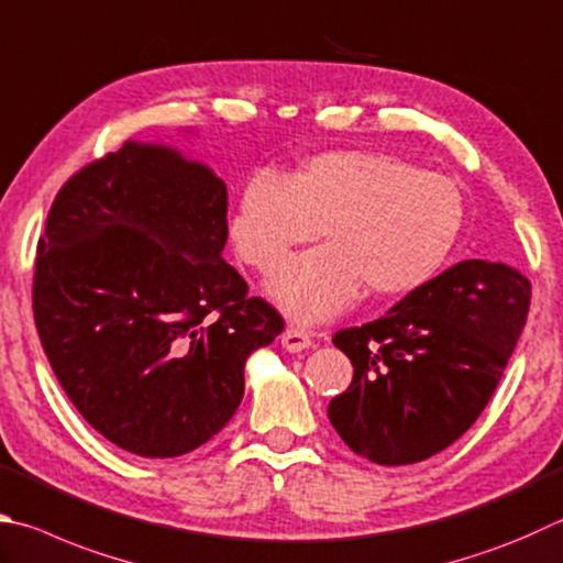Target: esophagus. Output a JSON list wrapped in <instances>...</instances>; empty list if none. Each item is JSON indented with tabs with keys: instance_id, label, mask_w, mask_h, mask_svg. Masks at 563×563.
Returning a JSON list of instances; mask_svg holds the SVG:
<instances>
[{
	"instance_id": "1",
	"label": "esophagus",
	"mask_w": 563,
	"mask_h": 563,
	"mask_svg": "<svg viewBox=\"0 0 563 563\" xmlns=\"http://www.w3.org/2000/svg\"><path fill=\"white\" fill-rule=\"evenodd\" d=\"M312 332L308 330H300V327H288V330L283 332V346L288 352H302V350H310L312 346Z\"/></svg>"
}]
</instances>
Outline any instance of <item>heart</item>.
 <instances>
[{"mask_svg": "<svg viewBox=\"0 0 563 563\" xmlns=\"http://www.w3.org/2000/svg\"><path fill=\"white\" fill-rule=\"evenodd\" d=\"M465 223L453 179L384 152H324L295 177L263 169L231 219L239 258L273 273L322 229L330 243L292 258L271 283L273 298L305 322L327 320L362 292L408 295L451 258Z\"/></svg>", "mask_w": 563, "mask_h": 563, "instance_id": "obj_1", "label": "heart"}]
</instances>
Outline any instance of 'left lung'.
Masks as SVG:
<instances>
[{
  "label": "left lung",
  "instance_id": "8db88e82",
  "mask_svg": "<svg viewBox=\"0 0 563 563\" xmlns=\"http://www.w3.org/2000/svg\"><path fill=\"white\" fill-rule=\"evenodd\" d=\"M531 283L505 263L460 261L374 322L334 332L354 379L327 408L356 455L421 463L463 435L503 379Z\"/></svg>",
  "mask_w": 563,
  "mask_h": 563
}]
</instances>
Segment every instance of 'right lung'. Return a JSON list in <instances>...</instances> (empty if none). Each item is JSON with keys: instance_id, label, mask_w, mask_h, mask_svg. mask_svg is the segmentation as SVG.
<instances>
[{"instance_id": "right-lung-1", "label": "right lung", "mask_w": 563, "mask_h": 563, "mask_svg": "<svg viewBox=\"0 0 563 563\" xmlns=\"http://www.w3.org/2000/svg\"><path fill=\"white\" fill-rule=\"evenodd\" d=\"M227 184L175 150L125 142L58 189L38 239L32 308L78 413L142 457L217 435L243 364L285 330L221 258Z\"/></svg>"}]
</instances>
